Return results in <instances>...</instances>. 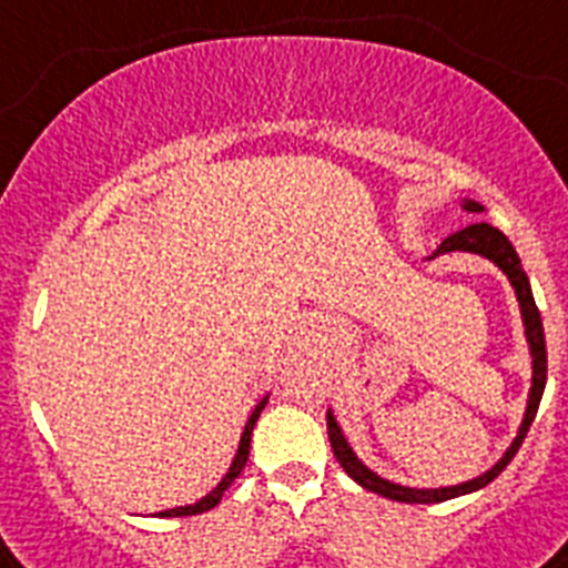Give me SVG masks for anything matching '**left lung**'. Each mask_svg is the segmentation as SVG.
<instances>
[{
  "instance_id": "left-lung-1",
  "label": "left lung",
  "mask_w": 568,
  "mask_h": 568,
  "mask_svg": "<svg viewBox=\"0 0 568 568\" xmlns=\"http://www.w3.org/2000/svg\"><path fill=\"white\" fill-rule=\"evenodd\" d=\"M463 209L471 211V214H480L483 205L475 200H463ZM452 251H468V254H480L486 260L497 265V268L509 277L511 288L517 294V303H520V314H523V325H526V343H529V352H531V392H529V403H526V414H523V423H520V432L517 437L511 440V446L506 448V455L489 468V471H483L480 477L475 480H466V483H457V486H443V489H408V486H400V483H392V480H383L379 475H374L372 468L366 463H359V457L354 455V448L348 446L345 440L343 428L337 426L334 420V412L328 408V440H332L334 448V457H337L339 466L345 468V475L352 477L354 483H359L363 489L374 491V495H383L388 500H397V503H443V500H452V497H460L468 495V491H477L483 486H489L497 475H500L503 468L509 466L511 457L517 455V448L520 443L526 440V432H529L531 420H535L537 406H540V397H544V388H546V337H544V320H540V312H537L535 297H531V285L529 277H526V271L520 265V256H517L515 245L509 243V236L497 231L495 225L489 223H475V225H466L463 231L457 234L446 236L440 243V248L434 251L428 260L440 254H452Z\"/></svg>"
}]
</instances>
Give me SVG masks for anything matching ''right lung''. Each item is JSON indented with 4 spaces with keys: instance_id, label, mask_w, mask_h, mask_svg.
<instances>
[{
    "instance_id": "obj_1",
    "label": "right lung",
    "mask_w": 568,
    "mask_h": 568,
    "mask_svg": "<svg viewBox=\"0 0 568 568\" xmlns=\"http://www.w3.org/2000/svg\"><path fill=\"white\" fill-rule=\"evenodd\" d=\"M265 403H268V394H265L263 400H260V403H256V406H254V412H251L248 423H245V432H243V437H240V448H236V457H234V463H231V468H229V471H225V477H223V480L216 483V489H211L209 495L202 497V500L191 503V506H176V509H165V511H160V517H189V515H200V511H209V509H214L216 503L223 500L225 489H229L231 483H234L236 477H240V471H243V468H245V463H248L251 432H254V423H256V417H260V412H263V408H265Z\"/></svg>"
}]
</instances>
